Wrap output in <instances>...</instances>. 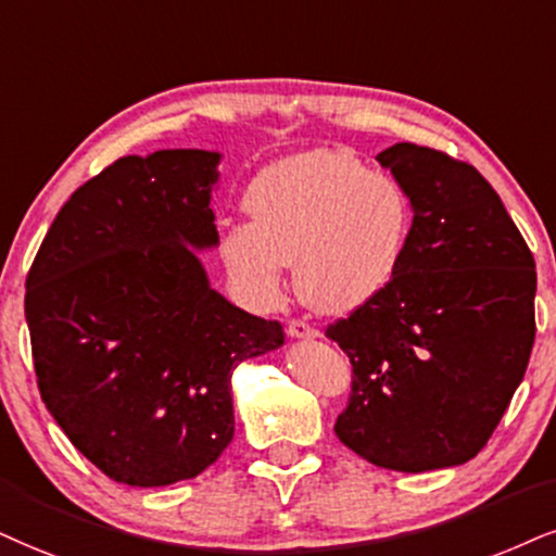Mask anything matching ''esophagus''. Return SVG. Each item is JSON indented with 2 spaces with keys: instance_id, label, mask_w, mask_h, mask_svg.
<instances>
[{
  "instance_id": "obj_1",
  "label": "esophagus",
  "mask_w": 556,
  "mask_h": 556,
  "mask_svg": "<svg viewBox=\"0 0 556 556\" xmlns=\"http://www.w3.org/2000/svg\"><path fill=\"white\" fill-rule=\"evenodd\" d=\"M286 332H289V338H296V340H312L319 334L309 325V321H304V319H291L289 327H286Z\"/></svg>"
}]
</instances>
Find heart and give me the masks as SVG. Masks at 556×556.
Instances as JSON below:
<instances>
[{
	"label": "heart",
	"mask_w": 556,
	"mask_h": 556,
	"mask_svg": "<svg viewBox=\"0 0 556 556\" xmlns=\"http://www.w3.org/2000/svg\"><path fill=\"white\" fill-rule=\"evenodd\" d=\"M250 222L229 224L218 252L239 293L276 306L293 260L299 296L321 314H348L379 296L400 267L409 201L392 175L314 149L255 177Z\"/></svg>",
	"instance_id": "b5f03b06"
}]
</instances>
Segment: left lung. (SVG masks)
<instances>
[{
    "label": "left lung",
    "mask_w": 556,
    "mask_h": 556,
    "mask_svg": "<svg viewBox=\"0 0 556 556\" xmlns=\"http://www.w3.org/2000/svg\"><path fill=\"white\" fill-rule=\"evenodd\" d=\"M376 160L415 216L387 289L325 332L353 363L334 433L383 469L458 467L488 445L523 381L536 263L471 164L407 141Z\"/></svg>",
    "instance_id": "left-lung-1"
}]
</instances>
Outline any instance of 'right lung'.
<instances>
[{"label":"right lung","instance_id":"add662e5","mask_svg":"<svg viewBox=\"0 0 556 556\" xmlns=\"http://www.w3.org/2000/svg\"><path fill=\"white\" fill-rule=\"evenodd\" d=\"M222 154L121 156L72 193L25 291L48 413L113 482L201 475L235 435L231 371L283 345L211 289L194 250L218 244L211 188Z\"/></svg>","mask_w":556,"mask_h":556}]
</instances>
